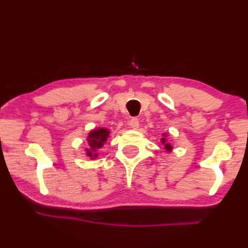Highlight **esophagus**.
<instances>
[{"mask_svg":"<svg viewBox=\"0 0 248 248\" xmlns=\"http://www.w3.org/2000/svg\"><path fill=\"white\" fill-rule=\"evenodd\" d=\"M129 126L132 127L133 129H137V128H139V126H140V120H139V119H136V118L132 119V120L129 121Z\"/></svg>","mask_w":248,"mask_h":248,"instance_id":"1","label":"esophagus"}]
</instances>
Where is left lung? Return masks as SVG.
I'll use <instances>...</instances> for the list:
<instances>
[{
	"mask_svg": "<svg viewBox=\"0 0 248 248\" xmlns=\"http://www.w3.org/2000/svg\"><path fill=\"white\" fill-rule=\"evenodd\" d=\"M162 143L164 145H165V149L168 151H171L172 150V147H171V144H170V143H168L166 142V140L165 139H162Z\"/></svg>",
	"mask_w": 248,
	"mask_h": 248,
	"instance_id": "obj_1",
	"label": "left lung"
}]
</instances>
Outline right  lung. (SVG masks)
<instances>
[{
    "label": "right lung",
    "instance_id": "1",
    "mask_svg": "<svg viewBox=\"0 0 248 248\" xmlns=\"http://www.w3.org/2000/svg\"><path fill=\"white\" fill-rule=\"evenodd\" d=\"M109 135V132L105 128H99L94 129L89 134L88 144L89 149H86V154L89 157L95 158L97 157L98 149H100L104 145V143L107 141V137Z\"/></svg>",
    "mask_w": 248,
    "mask_h": 248
}]
</instances>
